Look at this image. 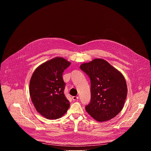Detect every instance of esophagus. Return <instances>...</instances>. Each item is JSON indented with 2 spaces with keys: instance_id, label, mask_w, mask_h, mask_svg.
Returning <instances> with one entry per match:
<instances>
[{
  "instance_id": "1",
  "label": "esophagus",
  "mask_w": 151,
  "mask_h": 151,
  "mask_svg": "<svg viewBox=\"0 0 151 151\" xmlns=\"http://www.w3.org/2000/svg\"><path fill=\"white\" fill-rule=\"evenodd\" d=\"M72 99H73V100H74V101L78 100L79 99V97H78V96H73V97H72Z\"/></svg>"
}]
</instances>
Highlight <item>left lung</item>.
I'll use <instances>...</instances> for the list:
<instances>
[{"label":"left lung","mask_w":151,"mask_h":151,"mask_svg":"<svg viewBox=\"0 0 151 151\" xmlns=\"http://www.w3.org/2000/svg\"><path fill=\"white\" fill-rule=\"evenodd\" d=\"M80 68L91 80V101L86 111L99 122L114 118L122 111L127 95L123 75L102 58L82 63Z\"/></svg>","instance_id":"left-lung-1"}]
</instances>
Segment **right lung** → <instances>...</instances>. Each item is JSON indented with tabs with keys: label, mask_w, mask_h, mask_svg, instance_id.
I'll use <instances>...</instances> for the list:
<instances>
[{
	"label": "right lung",
	"mask_w": 151,
	"mask_h": 151,
	"mask_svg": "<svg viewBox=\"0 0 151 151\" xmlns=\"http://www.w3.org/2000/svg\"><path fill=\"white\" fill-rule=\"evenodd\" d=\"M71 63L57 57L41 64L34 71L29 84L32 101L37 112L48 119L61 118L68 111L69 101L64 94V70Z\"/></svg>",
	"instance_id": "right-lung-1"
}]
</instances>
